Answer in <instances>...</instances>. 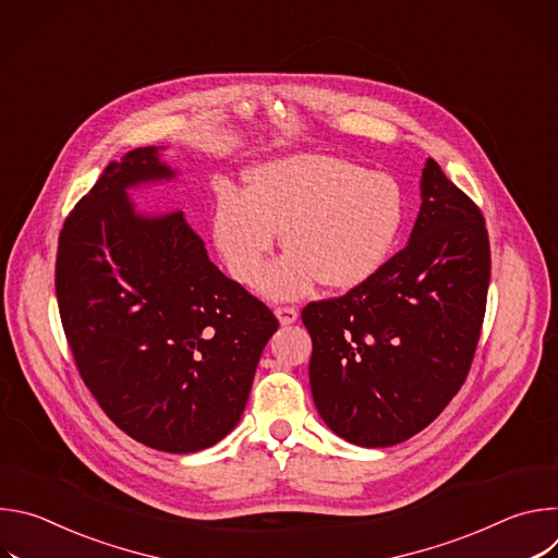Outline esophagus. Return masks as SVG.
I'll return each instance as SVG.
<instances>
[{"mask_svg":"<svg viewBox=\"0 0 558 558\" xmlns=\"http://www.w3.org/2000/svg\"><path fill=\"white\" fill-rule=\"evenodd\" d=\"M276 317L280 325H293L298 320V308L295 306H276Z\"/></svg>","mask_w":558,"mask_h":558,"instance_id":"esophagus-1","label":"esophagus"}]
</instances>
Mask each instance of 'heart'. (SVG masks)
Listing matches in <instances>:
<instances>
[{"label":"heart","instance_id":"1","mask_svg":"<svg viewBox=\"0 0 558 558\" xmlns=\"http://www.w3.org/2000/svg\"><path fill=\"white\" fill-rule=\"evenodd\" d=\"M404 222V194L384 172L347 158L295 154L258 166L250 190L216 187L214 243L241 284H254L279 231L290 252L258 282L274 300H293L320 280L351 289L388 258Z\"/></svg>","mask_w":558,"mask_h":558}]
</instances>
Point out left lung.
<instances>
[{"mask_svg": "<svg viewBox=\"0 0 558 558\" xmlns=\"http://www.w3.org/2000/svg\"><path fill=\"white\" fill-rule=\"evenodd\" d=\"M420 185L409 245L349 293L302 308L315 409L338 437L364 448L424 430L465 381L482 336L486 220L433 158Z\"/></svg>", "mask_w": 558, "mask_h": 558, "instance_id": "obj_1", "label": "left lung"}]
</instances>
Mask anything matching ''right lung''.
<instances>
[{"label":"right lung","mask_w":558,"mask_h":558,"mask_svg":"<svg viewBox=\"0 0 558 558\" xmlns=\"http://www.w3.org/2000/svg\"><path fill=\"white\" fill-rule=\"evenodd\" d=\"M158 147L112 161L59 233L54 289L78 375L132 439L196 452L241 422L276 315L207 256L183 211L138 214L172 181Z\"/></svg>","instance_id":"1"}]
</instances>
